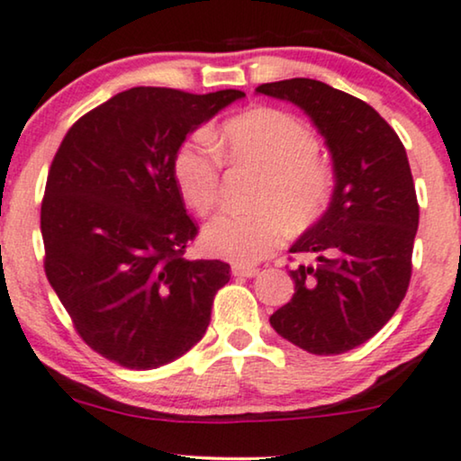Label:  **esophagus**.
<instances>
[{
	"label": "esophagus",
	"instance_id": "esophagus-1",
	"mask_svg": "<svg viewBox=\"0 0 461 461\" xmlns=\"http://www.w3.org/2000/svg\"><path fill=\"white\" fill-rule=\"evenodd\" d=\"M258 274V269L257 267H252V265H232V276H237V277H254Z\"/></svg>",
	"mask_w": 461,
	"mask_h": 461
}]
</instances>
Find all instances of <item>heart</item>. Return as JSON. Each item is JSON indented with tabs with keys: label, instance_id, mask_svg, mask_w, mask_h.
<instances>
[{
	"label": "heart",
	"instance_id": "obj_1",
	"mask_svg": "<svg viewBox=\"0 0 461 461\" xmlns=\"http://www.w3.org/2000/svg\"><path fill=\"white\" fill-rule=\"evenodd\" d=\"M220 147L230 164L263 170L249 213L226 212L207 224L203 243L215 257L252 265L284 241L286 224L308 229L325 215L335 192V173L318 156V139L297 117L277 109H252L226 119ZM175 184L187 207L209 215L220 201L221 156L203 136L175 153Z\"/></svg>",
	"mask_w": 461,
	"mask_h": 461
}]
</instances>
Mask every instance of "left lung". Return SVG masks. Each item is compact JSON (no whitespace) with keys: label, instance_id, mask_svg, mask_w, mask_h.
<instances>
[{"label":"left lung","instance_id":"1","mask_svg":"<svg viewBox=\"0 0 461 461\" xmlns=\"http://www.w3.org/2000/svg\"><path fill=\"white\" fill-rule=\"evenodd\" d=\"M257 92L305 111L335 173L325 215L291 248L318 263L291 271L293 299L269 322L312 355H342L387 325L411 284L419 203L406 149L367 102L327 83L288 78Z\"/></svg>","mask_w":461,"mask_h":461}]
</instances>
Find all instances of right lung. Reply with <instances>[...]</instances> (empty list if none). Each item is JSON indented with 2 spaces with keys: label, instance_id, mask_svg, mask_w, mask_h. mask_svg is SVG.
<instances>
[{
  "label": "right lung",
  "instance_id": "add662e5",
  "mask_svg": "<svg viewBox=\"0 0 461 461\" xmlns=\"http://www.w3.org/2000/svg\"><path fill=\"white\" fill-rule=\"evenodd\" d=\"M240 89L132 87L74 122L44 187V271L89 348L153 369L194 346L230 280L221 260H187L198 235L175 184V153Z\"/></svg>",
  "mask_w": 461,
  "mask_h": 461
}]
</instances>
